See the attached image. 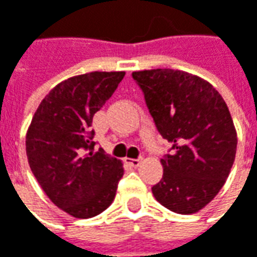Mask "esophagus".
<instances>
[{"label":"esophagus","mask_w":257,"mask_h":257,"mask_svg":"<svg viewBox=\"0 0 257 257\" xmlns=\"http://www.w3.org/2000/svg\"><path fill=\"white\" fill-rule=\"evenodd\" d=\"M125 162L128 164H132L133 167H139L140 163L143 162V159H142V157H137V159H125Z\"/></svg>","instance_id":"esophagus-1"}]
</instances>
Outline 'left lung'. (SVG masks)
I'll return each mask as SVG.
<instances>
[{
    "mask_svg": "<svg viewBox=\"0 0 257 257\" xmlns=\"http://www.w3.org/2000/svg\"><path fill=\"white\" fill-rule=\"evenodd\" d=\"M153 121L169 143L156 200L180 214L199 212L219 193L232 169L237 136L219 91L197 75L156 68L133 73Z\"/></svg>",
    "mask_w": 257,
    "mask_h": 257,
    "instance_id": "8db88e82",
    "label": "left lung"
}]
</instances>
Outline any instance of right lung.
I'll return each mask as SVG.
<instances>
[{
	"instance_id": "right-lung-1",
	"label": "right lung",
	"mask_w": 257,
	"mask_h": 257,
	"mask_svg": "<svg viewBox=\"0 0 257 257\" xmlns=\"http://www.w3.org/2000/svg\"><path fill=\"white\" fill-rule=\"evenodd\" d=\"M124 71H94L65 80L47 94L27 132V157L50 200L87 219L114 200L123 177L115 157L94 152L93 117L113 95Z\"/></svg>"
}]
</instances>
